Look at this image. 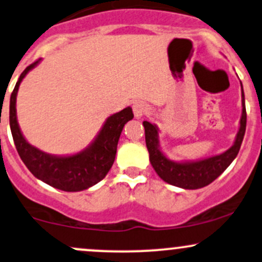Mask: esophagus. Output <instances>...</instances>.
Listing matches in <instances>:
<instances>
[{
  "label": "esophagus",
  "instance_id": "esophagus-1",
  "mask_svg": "<svg viewBox=\"0 0 262 262\" xmlns=\"http://www.w3.org/2000/svg\"><path fill=\"white\" fill-rule=\"evenodd\" d=\"M146 112H148V107H146L143 102H136L133 104V113H134V117H136L137 119L142 118L146 113Z\"/></svg>",
  "mask_w": 262,
  "mask_h": 262
}]
</instances>
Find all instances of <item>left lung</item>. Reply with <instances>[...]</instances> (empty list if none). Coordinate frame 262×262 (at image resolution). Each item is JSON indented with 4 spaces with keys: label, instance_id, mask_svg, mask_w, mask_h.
Segmentation results:
<instances>
[{
    "label": "left lung",
    "instance_id": "8db88e82",
    "mask_svg": "<svg viewBox=\"0 0 262 262\" xmlns=\"http://www.w3.org/2000/svg\"><path fill=\"white\" fill-rule=\"evenodd\" d=\"M241 104H243V112H241L240 126H238L237 134L235 137L234 144L224 153L212 155L205 159L182 160V162L169 159L160 148L159 128L157 124H153L150 122H146V120L143 122L145 129V143L149 151V160L160 179L170 185L178 186V188L194 190V189H200L209 185L217 177H220L224 170L232 163V160L236 158L244 136H245L246 108L243 84H241Z\"/></svg>",
    "mask_w": 262,
    "mask_h": 262
}]
</instances>
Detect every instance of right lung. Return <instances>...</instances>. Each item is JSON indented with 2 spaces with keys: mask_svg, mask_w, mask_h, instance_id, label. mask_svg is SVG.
Returning a JSON list of instances; mask_svg holds the SVG:
<instances>
[{
  "mask_svg": "<svg viewBox=\"0 0 262 262\" xmlns=\"http://www.w3.org/2000/svg\"><path fill=\"white\" fill-rule=\"evenodd\" d=\"M39 61L28 66L17 80L10 99V126L14 145L22 162L37 179L63 191H82L96 185L111 170L123 128L133 119L126 107L105 119L96 138L87 148L71 155H54L42 151L26 140L17 122L16 100L21 82Z\"/></svg>",
  "mask_w": 262,
  "mask_h": 262,
  "instance_id": "obj_1",
  "label": "right lung"
}]
</instances>
